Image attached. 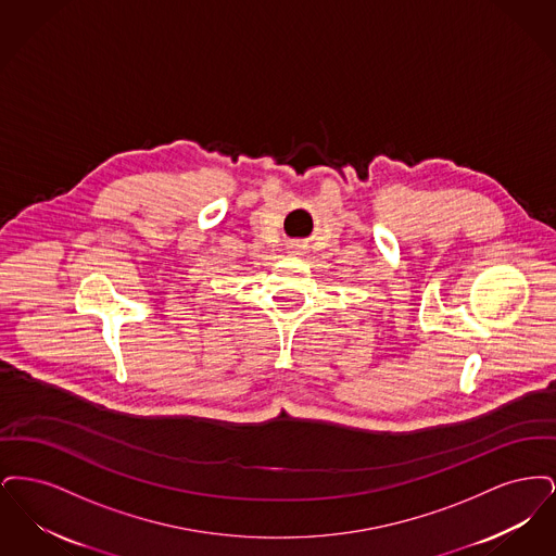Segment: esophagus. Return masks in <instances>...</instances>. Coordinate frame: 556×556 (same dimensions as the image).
I'll return each mask as SVG.
<instances>
[{
    "mask_svg": "<svg viewBox=\"0 0 556 556\" xmlns=\"http://www.w3.org/2000/svg\"><path fill=\"white\" fill-rule=\"evenodd\" d=\"M291 252H300V248H298V245H291Z\"/></svg>",
    "mask_w": 556,
    "mask_h": 556,
    "instance_id": "esophagus-1",
    "label": "esophagus"
}]
</instances>
